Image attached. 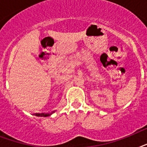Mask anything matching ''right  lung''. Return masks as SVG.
<instances>
[{
  "label": "right lung",
  "instance_id": "add662e5",
  "mask_svg": "<svg viewBox=\"0 0 147 147\" xmlns=\"http://www.w3.org/2000/svg\"><path fill=\"white\" fill-rule=\"evenodd\" d=\"M34 115L37 117H47L51 115V114H43V113H41V114H34Z\"/></svg>",
  "mask_w": 147,
  "mask_h": 147
}]
</instances>
